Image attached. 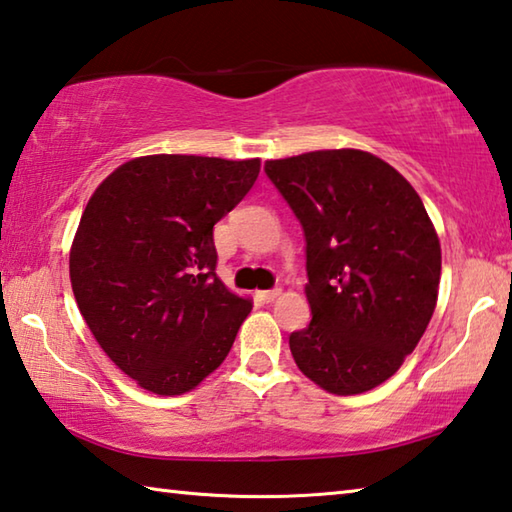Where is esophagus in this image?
I'll return each instance as SVG.
<instances>
[{
  "label": "esophagus",
  "mask_w": 512,
  "mask_h": 512,
  "mask_svg": "<svg viewBox=\"0 0 512 512\" xmlns=\"http://www.w3.org/2000/svg\"><path fill=\"white\" fill-rule=\"evenodd\" d=\"M258 297H261L263 303H272L281 297V288H272V290H265V292H258Z\"/></svg>",
  "instance_id": "34e87169"
}]
</instances>
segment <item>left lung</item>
<instances>
[{
	"label": "left lung",
	"mask_w": 512,
	"mask_h": 512,
	"mask_svg": "<svg viewBox=\"0 0 512 512\" xmlns=\"http://www.w3.org/2000/svg\"><path fill=\"white\" fill-rule=\"evenodd\" d=\"M306 236L312 321L290 335L303 375L337 396L400 369L434 315L441 242L425 204L387 161L317 150L265 161Z\"/></svg>",
	"instance_id": "obj_1"
}]
</instances>
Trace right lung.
Returning a JSON list of instances; mask_svg holds the SVG:
<instances>
[{
  "mask_svg": "<svg viewBox=\"0 0 512 512\" xmlns=\"http://www.w3.org/2000/svg\"><path fill=\"white\" fill-rule=\"evenodd\" d=\"M258 170V159L150 155L125 161L89 197L71 290L107 357L146 391H191L229 355L251 301L215 274L213 224Z\"/></svg>",
  "mask_w": 512,
  "mask_h": 512,
  "instance_id": "add662e5",
  "label": "right lung"
}]
</instances>
